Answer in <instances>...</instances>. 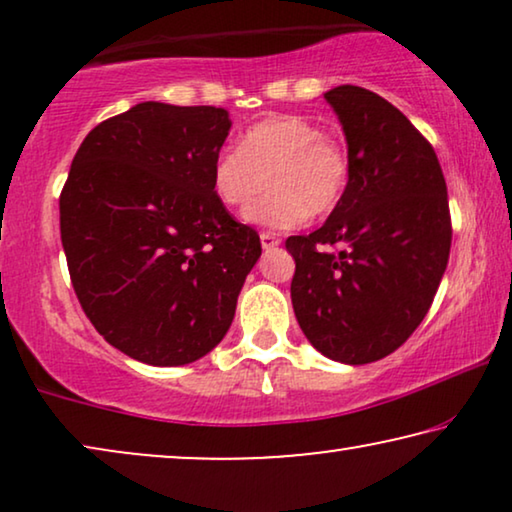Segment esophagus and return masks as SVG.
<instances>
[{
  "label": "esophagus",
  "instance_id": "esophagus-1",
  "mask_svg": "<svg viewBox=\"0 0 512 512\" xmlns=\"http://www.w3.org/2000/svg\"><path fill=\"white\" fill-rule=\"evenodd\" d=\"M261 244H263L265 251H270V249L279 247L282 240H279V235H275V233H261Z\"/></svg>",
  "mask_w": 512,
  "mask_h": 512
}]
</instances>
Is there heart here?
Wrapping results in <instances>:
<instances>
[{
  "instance_id": "b5f03b06",
  "label": "heart",
  "mask_w": 512,
  "mask_h": 512,
  "mask_svg": "<svg viewBox=\"0 0 512 512\" xmlns=\"http://www.w3.org/2000/svg\"><path fill=\"white\" fill-rule=\"evenodd\" d=\"M349 163L342 144L324 135L319 123L305 116H270L251 125L212 165V191L226 207H247L244 221L286 230L340 205L347 188Z\"/></svg>"
}]
</instances>
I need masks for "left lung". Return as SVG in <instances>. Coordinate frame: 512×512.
Returning a JSON list of instances; mask_svg holds the SVG:
<instances>
[{
  "mask_svg": "<svg viewBox=\"0 0 512 512\" xmlns=\"http://www.w3.org/2000/svg\"><path fill=\"white\" fill-rule=\"evenodd\" d=\"M324 100L345 132L349 177L324 226L286 240L291 303L317 352L361 366L401 347L429 312L450 258V205L436 151L394 104L359 86Z\"/></svg>",
  "mask_w": 512,
  "mask_h": 512,
  "instance_id": "left-lung-1",
  "label": "left lung"
}]
</instances>
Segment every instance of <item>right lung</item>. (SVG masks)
Segmentation results:
<instances>
[{
    "instance_id": "1",
    "label": "right lung",
    "mask_w": 512,
    "mask_h": 512,
    "mask_svg": "<svg viewBox=\"0 0 512 512\" xmlns=\"http://www.w3.org/2000/svg\"><path fill=\"white\" fill-rule=\"evenodd\" d=\"M216 107L139 102L76 151L60 237L76 298L111 347L149 366L202 359L233 324L261 256L212 191L230 132Z\"/></svg>"
}]
</instances>
